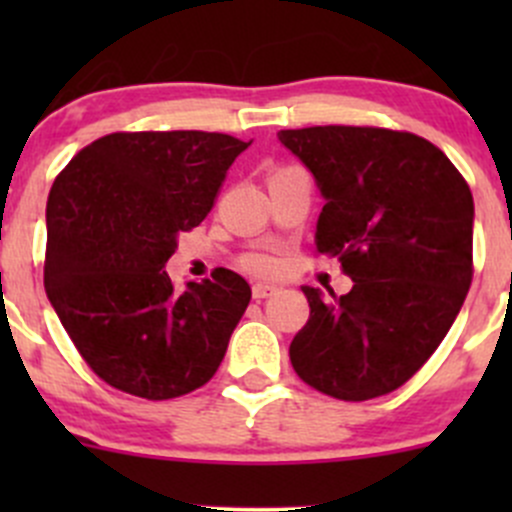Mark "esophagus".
Wrapping results in <instances>:
<instances>
[{
    "mask_svg": "<svg viewBox=\"0 0 512 512\" xmlns=\"http://www.w3.org/2000/svg\"><path fill=\"white\" fill-rule=\"evenodd\" d=\"M277 292H280V287L270 285V282H257V285H252V297L255 299H267Z\"/></svg>",
    "mask_w": 512,
    "mask_h": 512,
    "instance_id": "esophagus-1",
    "label": "esophagus"
}]
</instances>
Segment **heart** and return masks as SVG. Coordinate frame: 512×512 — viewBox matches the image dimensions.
I'll return each instance as SVG.
<instances>
[{
  "label": "heart",
  "mask_w": 512,
  "mask_h": 512,
  "mask_svg": "<svg viewBox=\"0 0 512 512\" xmlns=\"http://www.w3.org/2000/svg\"><path fill=\"white\" fill-rule=\"evenodd\" d=\"M245 267L250 272H257V275H265V272H270L272 267H275V262H272L267 255H250L245 260Z\"/></svg>",
  "instance_id": "1"
}]
</instances>
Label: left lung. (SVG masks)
<instances>
[{"label": "left lung", "instance_id": "8db88e82", "mask_svg": "<svg viewBox=\"0 0 512 512\" xmlns=\"http://www.w3.org/2000/svg\"><path fill=\"white\" fill-rule=\"evenodd\" d=\"M327 198L317 255L352 292L302 287L309 319L289 344L304 384L342 401L404 386L438 349L473 280V195L441 148L409 131L312 126L277 133Z\"/></svg>", "mask_w": 512, "mask_h": 512}]
</instances>
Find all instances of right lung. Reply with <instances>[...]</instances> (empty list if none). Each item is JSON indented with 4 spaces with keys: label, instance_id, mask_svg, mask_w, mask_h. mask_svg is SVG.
Instances as JSON below:
<instances>
[{
    "label": "right lung",
    "instance_id": "right-lung-1",
    "mask_svg": "<svg viewBox=\"0 0 512 512\" xmlns=\"http://www.w3.org/2000/svg\"><path fill=\"white\" fill-rule=\"evenodd\" d=\"M252 141L208 131H118L81 148L46 203L44 287L98 379L148 401L213 379L250 285L218 267L173 287L175 237L213 210Z\"/></svg>",
    "mask_w": 512,
    "mask_h": 512
}]
</instances>
